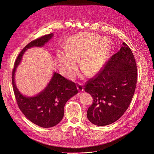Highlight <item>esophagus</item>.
Instances as JSON below:
<instances>
[{"label": "esophagus", "instance_id": "34e87169", "mask_svg": "<svg viewBox=\"0 0 154 154\" xmlns=\"http://www.w3.org/2000/svg\"><path fill=\"white\" fill-rule=\"evenodd\" d=\"M77 88H78V90L80 91V92H82L83 91L84 89H83V85L80 83H79L77 84Z\"/></svg>", "mask_w": 154, "mask_h": 154}]
</instances>
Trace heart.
Returning <instances> with one entry per match:
<instances>
[{"label":"heart","instance_id":"b5f03b06","mask_svg":"<svg viewBox=\"0 0 154 154\" xmlns=\"http://www.w3.org/2000/svg\"><path fill=\"white\" fill-rule=\"evenodd\" d=\"M109 51L105 38L90 33L75 35L65 43V51H59L57 59L62 69L69 77L74 75L77 69L75 60H79L81 70L87 75L95 74L103 65Z\"/></svg>","mask_w":154,"mask_h":154}]
</instances>
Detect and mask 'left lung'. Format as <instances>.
<instances>
[{"instance_id": "left-lung-1", "label": "left lung", "mask_w": 154, "mask_h": 154, "mask_svg": "<svg viewBox=\"0 0 154 154\" xmlns=\"http://www.w3.org/2000/svg\"><path fill=\"white\" fill-rule=\"evenodd\" d=\"M103 67L85 85L93 98L87 118L94 125L104 126L118 120L129 106L137 82L134 55L125 42Z\"/></svg>"}]
</instances>
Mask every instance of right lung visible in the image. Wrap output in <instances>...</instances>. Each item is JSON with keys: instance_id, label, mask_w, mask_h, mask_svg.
Wrapping results in <instances>:
<instances>
[{"instance_id": "right-lung-1", "label": "right lung", "mask_w": 154, "mask_h": 154, "mask_svg": "<svg viewBox=\"0 0 154 154\" xmlns=\"http://www.w3.org/2000/svg\"><path fill=\"white\" fill-rule=\"evenodd\" d=\"M53 36L44 35L32 41L18 55L12 72V85L17 105L25 116L35 124L44 128L52 127L63 119L65 103L78 93L74 82L55 72L48 86L38 95L27 97L22 95L14 82V73L25 51L32 47L42 46Z\"/></svg>"}]
</instances>
